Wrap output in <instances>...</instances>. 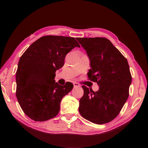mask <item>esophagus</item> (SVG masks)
I'll return each mask as SVG.
<instances>
[{"instance_id":"obj_1","label":"esophagus","mask_w":148,"mask_h":148,"mask_svg":"<svg viewBox=\"0 0 148 148\" xmlns=\"http://www.w3.org/2000/svg\"><path fill=\"white\" fill-rule=\"evenodd\" d=\"M73 84H74V88H76V87H79V86H80V84H79V83H76V82H74V83H73Z\"/></svg>"}]
</instances>
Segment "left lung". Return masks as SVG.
Returning <instances> with one entry per match:
<instances>
[{
	"label": "left lung",
	"instance_id": "1",
	"mask_svg": "<svg viewBox=\"0 0 148 148\" xmlns=\"http://www.w3.org/2000/svg\"><path fill=\"white\" fill-rule=\"evenodd\" d=\"M77 40L90 60L88 79L99 86L97 92L82 86L84 94L79 100V113L93 123H107L119 114L129 96V65L108 39L77 37Z\"/></svg>",
	"mask_w": 148,
	"mask_h": 148
}]
</instances>
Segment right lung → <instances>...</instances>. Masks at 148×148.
Masks as SVG:
<instances>
[{
	"label": "right lung",
	"mask_w": 148,
	"mask_h": 148,
	"mask_svg": "<svg viewBox=\"0 0 148 148\" xmlns=\"http://www.w3.org/2000/svg\"><path fill=\"white\" fill-rule=\"evenodd\" d=\"M80 45L74 37L46 36L33 42L20 58L16 73V96L28 117L45 121L58 114L63 97L73 88L71 83H55L56 70L66 55Z\"/></svg>",
	"instance_id": "right-lung-1"
}]
</instances>
